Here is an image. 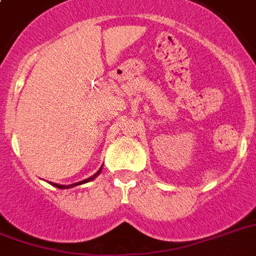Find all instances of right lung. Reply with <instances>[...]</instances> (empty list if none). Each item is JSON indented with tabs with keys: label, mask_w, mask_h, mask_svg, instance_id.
Returning <instances> with one entry per match:
<instances>
[{
	"label": "right lung",
	"mask_w": 256,
	"mask_h": 256,
	"mask_svg": "<svg viewBox=\"0 0 256 256\" xmlns=\"http://www.w3.org/2000/svg\"><path fill=\"white\" fill-rule=\"evenodd\" d=\"M100 170H102V168H100V170L96 171V174L92 175V176H90V178L85 179V180H82V182H78V183H74V184H70V186H65V184H57V183H52V184H53V186H56V187H58V188H69V187H73V186H78V184H82V183H86V182H90V180H92V179L96 178V175L100 174Z\"/></svg>",
	"instance_id": "obj_1"
}]
</instances>
